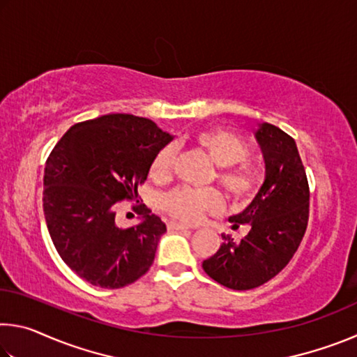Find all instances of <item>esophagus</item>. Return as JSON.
I'll use <instances>...</instances> for the list:
<instances>
[{"label":"esophagus","mask_w":357,"mask_h":357,"mask_svg":"<svg viewBox=\"0 0 357 357\" xmlns=\"http://www.w3.org/2000/svg\"><path fill=\"white\" fill-rule=\"evenodd\" d=\"M168 228L170 229H189V225H184V223H179V222H170L168 223Z\"/></svg>","instance_id":"1"}]
</instances>
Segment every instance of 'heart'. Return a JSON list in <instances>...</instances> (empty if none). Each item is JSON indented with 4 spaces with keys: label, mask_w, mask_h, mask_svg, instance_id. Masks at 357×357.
Here are the masks:
<instances>
[{
    "label": "heart",
    "mask_w": 357,
    "mask_h": 357,
    "mask_svg": "<svg viewBox=\"0 0 357 357\" xmlns=\"http://www.w3.org/2000/svg\"><path fill=\"white\" fill-rule=\"evenodd\" d=\"M192 143L203 149L220 172L217 173L220 185L234 200H247L255 190V174L249 167H236L249 157V146L238 135L225 129H209L197 132ZM174 160V148L165 146L155 154L151 164V176L157 183H164L172 174ZM165 209L173 217L195 223L203 219L204 214H214L222 208L219 192L213 189L193 190L181 187L168 193L164 200Z\"/></svg>",
    "instance_id": "obj_1"
}]
</instances>
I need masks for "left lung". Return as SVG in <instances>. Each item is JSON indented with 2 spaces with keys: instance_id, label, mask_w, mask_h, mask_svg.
<instances>
[{
  "instance_id": "obj_1",
  "label": "left lung",
  "mask_w": 357,
  "mask_h": 357,
  "mask_svg": "<svg viewBox=\"0 0 357 357\" xmlns=\"http://www.w3.org/2000/svg\"><path fill=\"white\" fill-rule=\"evenodd\" d=\"M266 178L243 213L229 217L231 228L249 225L241 243H223L203 261L211 279L231 289H252L273 279L289 263L309 222V183L296 142L269 123L258 124Z\"/></svg>"
}]
</instances>
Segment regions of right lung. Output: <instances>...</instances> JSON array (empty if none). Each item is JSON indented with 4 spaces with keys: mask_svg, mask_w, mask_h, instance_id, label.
<instances>
[{
    "mask_svg": "<svg viewBox=\"0 0 357 357\" xmlns=\"http://www.w3.org/2000/svg\"><path fill=\"white\" fill-rule=\"evenodd\" d=\"M173 140L154 121L112 113L74 124L44 174V214L63 261L94 287L116 289L148 273L165 223L144 206L140 223L118 228L114 204L138 203L155 154Z\"/></svg>",
    "mask_w": 357,
    "mask_h": 357,
    "instance_id": "add662e5",
    "label": "right lung"
}]
</instances>
